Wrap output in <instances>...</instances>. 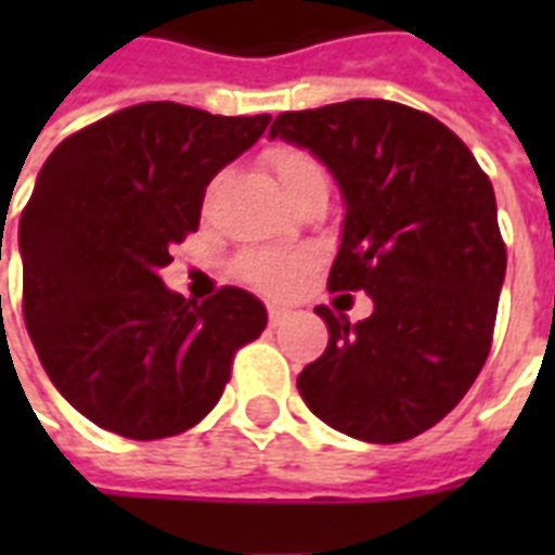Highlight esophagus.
I'll return each mask as SVG.
<instances>
[{
  "label": "esophagus",
  "instance_id": "1",
  "mask_svg": "<svg viewBox=\"0 0 555 555\" xmlns=\"http://www.w3.org/2000/svg\"><path fill=\"white\" fill-rule=\"evenodd\" d=\"M288 309H282V306H270V309H267V318H270V326H279L282 324V321H285V318H288Z\"/></svg>",
  "mask_w": 555,
  "mask_h": 555
}]
</instances>
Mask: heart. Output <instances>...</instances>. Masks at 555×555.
<instances>
[{"label": "heart", "instance_id": "obj_1", "mask_svg": "<svg viewBox=\"0 0 555 555\" xmlns=\"http://www.w3.org/2000/svg\"><path fill=\"white\" fill-rule=\"evenodd\" d=\"M267 166L276 178L279 190L285 198L297 193L300 186H306L314 178H326L324 166L300 147H273L267 151ZM312 267V255L302 249H255L241 258V276L261 294L270 297H282L300 285V279L309 273Z\"/></svg>", "mask_w": 555, "mask_h": 555}]
</instances>
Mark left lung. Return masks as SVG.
Instances as JSON below:
<instances>
[{"label": "left lung", "mask_w": 555, "mask_h": 555, "mask_svg": "<svg viewBox=\"0 0 555 555\" xmlns=\"http://www.w3.org/2000/svg\"><path fill=\"white\" fill-rule=\"evenodd\" d=\"M270 139L333 171L345 222L330 291H365L350 324L326 306V350L297 377L306 408L365 442H404L466 396L490 353L505 243L469 147L434 115L392 101L282 113Z\"/></svg>", "instance_id": "obj_1"}]
</instances>
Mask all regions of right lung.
<instances>
[{
	"mask_svg": "<svg viewBox=\"0 0 555 555\" xmlns=\"http://www.w3.org/2000/svg\"><path fill=\"white\" fill-rule=\"evenodd\" d=\"M270 115L181 103L127 106L67 137L20 217L23 318L43 372L94 425L159 440L217 408L264 302L243 288L183 300L163 285L169 246L198 229L210 178Z\"/></svg>",
	"mask_w": 555,
	"mask_h": 555,
	"instance_id": "right-lung-1",
	"label": "right lung"
}]
</instances>
